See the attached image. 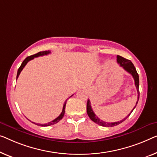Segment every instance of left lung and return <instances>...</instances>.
I'll return each mask as SVG.
<instances>
[{
  "label": "left lung",
  "instance_id": "left-lung-1",
  "mask_svg": "<svg viewBox=\"0 0 157 157\" xmlns=\"http://www.w3.org/2000/svg\"><path fill=\"white\" fill-rule=\"evenodd\" d=\"M117 62H118V64H120L121 67H123V68L125 70V71H127L132 76L133 79L135 80V85L136 86L137 91V101L136 102V104L134 108L132 109V111H131L130 113L128 114V115L125 117V118H123V120H121L120 121H118V122H114V123H108V122H105V121H103L101 120L98 118V117L96 116V114L94 113V112L93 111V110L92 109V106H91V102L90 100L88 99L87 101V104H86V112H87V114L90 118L94 122L96 123L98 125L104 126V127H113V126L118 125L119 124L123 122L124 121L126 120L128 117L130 116V115L132 113L133 110L135 109V107H136L137 102H138L139 98H140V91H139V75L137 74L136 69L134 66V65L132 64V63L130 61V60L126 59V58L122 57V56H117Z\"/></svg>",
  "mask_w": 157,
  "mask_h": 157
}]
</instances>
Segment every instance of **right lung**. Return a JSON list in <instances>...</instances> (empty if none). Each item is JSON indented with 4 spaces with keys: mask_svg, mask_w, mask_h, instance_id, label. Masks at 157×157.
<instances>
[{
    "mask_svg": "<svg viewBox=\"0 0 157 157\" xmlns=\"http://www.w3.org/2000/svg\"><path fill=\"white\" fill-rule=\"evenodd\" d=\"M51 53V51H40V52L36 53V54L32 55V56H28V57H27V58H25V59L24 60V61H23V62L22 63V64H21L20 67H19V69H18V71H17V79L18 78L19 75H20L21 71H22V69L24 68L25 65H27V63L29 61V60L34 59V58H36V57H39V56H44V55H48V54H49V53ZM72 96H71V97H72ZM66 101H67V100H66V101H65V103H64L63 107V110H62L61 113L60 114L59 116H58L57 118H56V119H54V120H53L52 121H51V122H49V123H44V124L36 123H34V122H32V123H34V124H36V125H37L44 126V127H45V126H49V125H54V124L58 123L60 120H61V119H62L63 118V116H64V114H65V105H66Z\"/></svg>",
    "mask_w": 157,
    "mask_h": 157,
    "instance_id": "right-lung-1",
    "label": "right lung"
}]
</instances>
